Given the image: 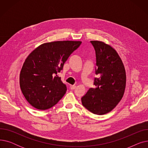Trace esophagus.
<instances>
[{"instance_id": "obj_1", "label": "esophagus", "mask_w": 148, "mask_h": 148, "mask_svg": "<svg viewBox=\"0 0 148 148\" xmlns=\"http://www.w3.org/2000/svg\"><path fill=\"white\" fill-rule=\"evenodd\" d=\"M75 88H76V86H75V85H71V86H70V89H71V90H74V89H75Z\"/></svg>"}]
</instances>
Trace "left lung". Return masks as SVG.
Returning <instances> with one entry per match:
<instances>
[{"label": "left lung", "instance_id": "obj_1", "mask_svg": "<svg viewBox=\"0 0 148 148\" xmlns=\"http://www.w3.org/2000/svg\"><path fill=\"white\" fill-rule=\"evenodd\" d=\"M90 43L95 51V88H90L81 99L89 111L102 115L112 111L123 97L125 69L119 54L110 45L98 41Z\"/></svg>", "mask_w": 148, "mask_h": 148}]
</instances>
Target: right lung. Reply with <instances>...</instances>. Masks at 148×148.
<instances>
[{"instance_id": "obj_1", "label": "right lung", "mask_w": 148, "mask_h": 148, "mask_svg": "<svg viewBox=\"0 0 148 148\" xmlns=\"http://www.w3.org/2000/svg\"><path fill=\"white\" fill-rule=\"evenodd\" d=\"M81 41H54L41 44L27 56L20 74V86L27 102L47 110L64 97L66 86L58 74Z\"/></svg>"}]
</instances>
